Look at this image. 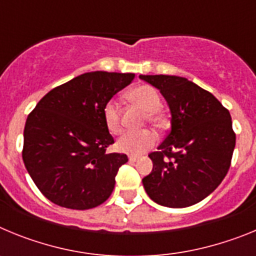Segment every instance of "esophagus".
Returning a JSON list of instances; mask_svg holds the SVG:
<instances>
[{
    "mask_svg": "<svg viewBox=\"0 0 256 256\" xmlns=\"http://www.w3.org/2000/svg\"><path fill=\"white\" fill-rule=\"evenodd\" d=\"M128 159H130V162H137V160H138V158H137V156H130Z\"/></svg>",
    "mask_w": 256,
    "mask_h": 256,
    "instance_id": "obj_1",
    "label": "esophagus"
}]
</instances>
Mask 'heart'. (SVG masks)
Here are the masks:
<instances>
[{
  "label": "heart",
  "instance_id": "b5f03b06",
  "mask_svg": "<svg viewBox=\"0 0 256 256\" xmlns=\"http://www.w3.org/2000/svg\"><path fill=\"white\" fill-rule=\"evenodd\" d=\"M128 98L146 112L144 120L152 124L156 128H162L166 123L165 115L160 110L162 98L155 87L150 84H141L132 88L128 92ZM104 122L108 132L118 134L122 132L120 112L115 101H108L102 110ZM156 142L155 133L148 130L126 132L116 140L115 148L118 151L130 155H140L148 148H152Z\"/></svg>",
  "mask_w": 256,
  "mask_h": 256
}]
</instances>
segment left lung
<instances>
[{"label":"left lung","instance_id":"1","mask_svg":"<svg viewBox=\"0 0 256 256\" xmlns=\"http://www.w3.org/2000/svg\"><path fill=\"white\" fill-rule=\"evenodd\" d=\"M168 102L172 128L158 151L154 168L142 180L158 204L187 208L209 196L230 166L236 144L230 112L210 92L182 76H140Z\"/></svg>","mask_w":256,"mask_h":256}]
</instances>
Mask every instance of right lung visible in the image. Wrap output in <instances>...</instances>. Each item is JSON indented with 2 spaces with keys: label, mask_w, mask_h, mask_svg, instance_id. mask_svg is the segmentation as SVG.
Instances as JSON below:
<instances>
[{
  "label": "right lung",
  "mask_w": 256,
  "mask_h": 256,
  "mask_svg": "<svg viewBox=\"0 0 256 256\" xmlns=\"http://www.w3.org/2000/svg\"><path fill=\"white\" fill-rule=\"evenodd\" d=\"M134 79L132 73L91 72L44 94L28 115L22 162L42 194L58 206L92 209L112 195L126 154L114 144L102 110Z\"/></svg>",
  "instance_id": "1"
}]
</instances>
